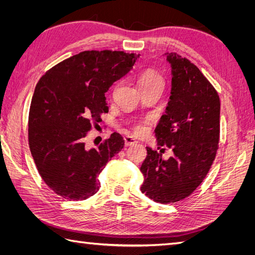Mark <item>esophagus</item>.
Masks as SVG:
<instances>
[{"label": "esophagus", "mask_w": 255, "mask_h": 255, "mask_svg": "<svg viewBox=\"0 0 255 255\" xmlns=\"http://www.w3.org/2000/svg\"><path fill=\"white\" fill-rule=\"evenodd\" d=\"M124 140H125V144H126L127 147H128V145H133V144L137 143L136 139L130 137V136H125V137H124Z\"/></svg>", "instance_id": "esophagus-1"}]
</instances>
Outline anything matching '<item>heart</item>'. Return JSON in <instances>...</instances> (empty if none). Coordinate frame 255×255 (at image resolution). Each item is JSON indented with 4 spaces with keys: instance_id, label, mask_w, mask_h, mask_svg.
Masks as SVG:
<instances>
[{
    "instance_id": "heart-1",
    "label": "heart",
    "mask_w": 255,
    "mask_h": 255,
    "mask_svg": "<svg viewBox=\"0 0 255 255\" xmlns=\"http://www.w3.org/2000/svg\"><path fill=\"white\" fill-rule=\"evenodd\" d=\"M158 82H162L161 75L158 72H155L154 70H151V69H148L145 70V71H143L141 74H140V77L138 79V84L140 89L147 88V86H150ZM143 131H144L143 125L140 124L134 127V132L136 133L141 134L143 133Z\"/></svg>"
}]
</instances>
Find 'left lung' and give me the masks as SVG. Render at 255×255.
<instances>
[{
	"mask_svg": "<svg viewBox=\"0 0 255 255\" xmlns=\"http://www.w3.org/2000/svg\"><path fill=\"white\" fill-rule=\"evenodd\" d=\"M165 56L171 64V95L154 132L159 148L166 145L173 155L164 160L147 147L140 167L141 192L161 204L180 202L200 185L217 153L220 132L217 91L186 58Z\"/></svg>",
	"mask_w": 255,
	"mask_h": 255,
	"instance_id": "left-lung-1",
	"label": "left lung"
}]
</instances>
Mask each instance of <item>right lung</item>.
<instances>
[{
	"mask_svg": "<svg viewBox=\"0 0 255 255\" xmlns=\"http://www.w3.org/2000/svg\"><path fill=\"white\" fill-rule=\"evenodd\" d=\"M139 55L124 51H83L42 75L31 99L28 141L42 180L59 196L83 200L100 189L97 175L124 148L117 132L97 148L84 138L92 122L107 113L105 93L132 69Z\"/></svg>",
	"mask_w": 255,
	"mask_h": 255,
	"instance_id": "1",
	"label": "right lung"
}]
</instances>
